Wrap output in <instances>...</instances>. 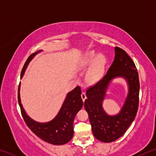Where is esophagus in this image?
Listing matches in <instances>:
<instances>
[{"label":"esophagus","mask_w":156,"mask_h":156,"mask_svg":"<svg viewBox=\"0 0 156 156\" xmlns=\"http://www.w3.org/2000/svg\"><path fill=\"white\" fill-rule=\"evenodd\" d=\"M81 98H82V100H83V101L84 102V100H85V99L87 98V96H86L85 93H84V92H83V93L81 94Z\"/></svg>","instance_id":"esophagus-1"}]
</instances>
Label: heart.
I'll use <instances>...</instances> for the list:
<instances>
[{
	"label": "heart",
	"mask_w": 156,
	"mask_h": 156,
	"mask_svg": "<svg viewBox=\"0 0 156 156\" xmlns=\"http://www.w3.org/2000/svg\"><path fill=\"white\" fill-rule=\"evenodd\" d=\"M106 58L102 54H99L94 51L88 52L84 56L80 62V68H87L91 66L86 74V80L89 83H96L103 76Z\"/></svg>",
	"instance_id": "b5f03b06"
}]
</instances>
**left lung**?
I'll return each mask as SVG.
<instances>
[{
  "mask_svg": "<svg viewBox=\"0 0 156 156\" xmlns=\"http://www.w3.org/2000/svg\"><path fill=\"white\" fill-rule=\"evenodd\" d=\"M114 51V60L107 74L87 90V98L84 105L94 136L103 142H112L120 138L135 119L138 108L140 83L136 65L123 49L115 47ZM117 78L126 82L128 95L120 112L110 115L105 112L102 104L110 83Z\"/></svg>",
  "mask_w": 156,
  "mask_h": 156,
  "instance_id": "left-lung-1",
  "label": "left lung"
}]
</instances>
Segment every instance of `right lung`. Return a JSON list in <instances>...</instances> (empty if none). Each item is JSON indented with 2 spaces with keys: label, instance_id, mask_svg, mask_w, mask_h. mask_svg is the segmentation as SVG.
Returning <instances> with one entry per match:
<instances>
[{
  "label": "right lung",
  "instance_id": "add662e5",
  "mask_svg": "<svg viewBox=\"0 0 156 156\" xmlns=\"http://www.w3.org/2000/svg\"><path fill=\"white\" fill-rule=\"evenodd\" d=\"M43 51L41 49L38 50L28 58L21 72L20 78L24 76L26 69L31 60ZM20 90V83L18 87V100L21 113L28 127L37 136L43 140L54 145L65 144L72 140L73 136V120L83 105L80 87H76L72 91L68 92L56 117L47 122H37L27 115L21 103Z\"/></svg>",
  "mask_w": 156,
  "mask_h": 156
}]
</instances>
